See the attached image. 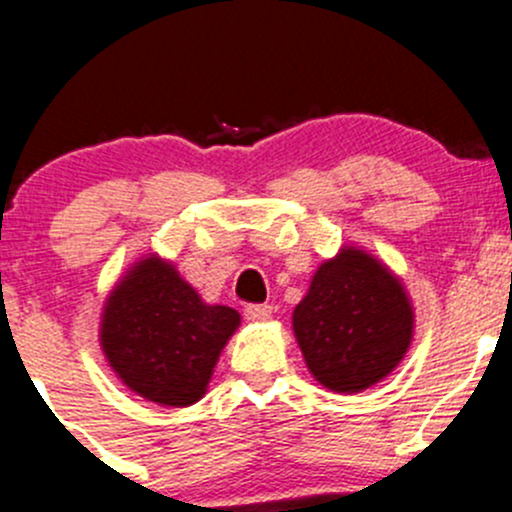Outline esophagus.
Masks as SVG:
<instances>
[{"mask_svg":"<svg viewBox=\"0 0 512 512\" xmlns=\"http://www.w3.org/2000/svg\"><path fill=\"white\" fill-rule=\"evenodd\" d=\"M245 317L250 322H267L272 317V307L270 304H252V307L245 309Z\"/></svg>","mask_w":512,"mask_h":512,"instance_id":"1","label":"esophagus"}]
</instances>
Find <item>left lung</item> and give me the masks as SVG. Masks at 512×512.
<instances>
[{
  "label": "left lung",
  "instance_id": "left-lung-1",
  "mask_svg": "<svg viewBox=\"0 0 512 512\" xmlns=\"http://www.w3.org/2000/svg\"><path fill=\"white\" fill-rule=\"evenodd\" d=\"M414 329L404 280L354 242L317 267L292 312L309 374L334 394H359L384 381L404 361Z\"/></svg>",
  "mask_w": 512,
  "mask_h": 512
}]
</instances>
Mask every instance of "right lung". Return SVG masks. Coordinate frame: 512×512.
<instances>
[{
    "label": "right lung",
    "mask_w": 512,
    "mask_h": 512,
    "mask_svg": "<svg viewBox=\"0 0 512 512\" xmlns=\"http://www.w3.org/2000/svg\"><path fill=\"white\" fill-rule=\"evenodd\" d=\"M240 322L237 309L208 304L175 262L148 252L103 299L98 344L128 391L183 409L208 394L215 364Z\"/></svg>",
    "instance_id": "add662e5"
}]
</instances>
